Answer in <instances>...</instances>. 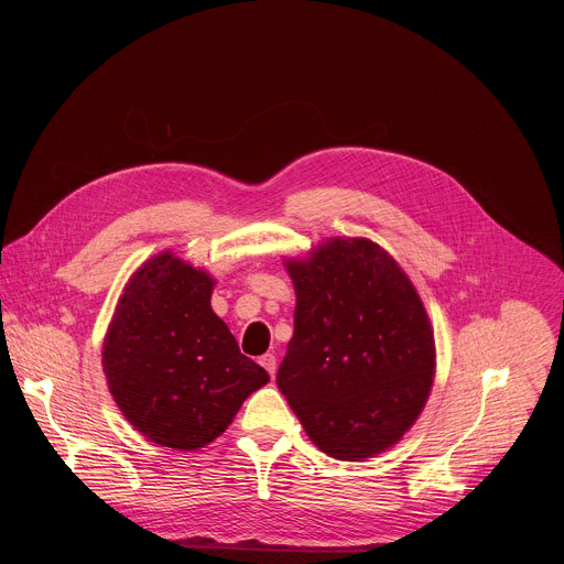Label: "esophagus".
Masks as SVG:
<instances>
[{
    "label": "esophagus",
    "instance_id": "esophagus-1",
    "mask_svg": "<svg viewBox=\"0 0 564 564\" xmlns=\"http://www.w3.org/2000/svg\"><path fill=\"white\" fill-rule=\"evenodd\" d=\"M259 364L268 370V375H270V377H274V375H276V357H274V355H270V352H268V355H263V357L259 359Z\"/></svg>",
    "mask_w": 564,
    "mask_h": 564
}]
</instances>
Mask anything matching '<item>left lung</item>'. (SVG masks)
Returning a JSON list of instances; mask_svg holds the SVG:
<instances>
[{
  "label": "left lung",
  "mask_w": 564,
  "mask_h": 564,
  "mask_svg": "<svg viewBox=\"0 0 564 564\" xmlns=\"http://www.w3.org/2000/svg\"><path fill=\"white\" fill-rule=\"evenodd\" d=\"M288 272L296 307L279 390L324 453H381L413 426L433 386L435 341L413 283L366 238H330Z\"/></svg>",
  "instance_id": "1"
}]
</instances>
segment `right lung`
I'll use <instances>...</instances> for the list:
<instances>
[{
	"label": "right lung",
	"mask_w": 564,
	"mask_h": 564,
	"mask_svg": "<svg viewBox=\"0 0 564 564\" xmlns=\"http://www.w3.org/2000/svg\"><path fill=\"white\" fill-rule=\"evenodd\" d=\"M214 281L170 252L127 283L102 366L122 415L149 442L194 451L231 424L270 375L240 355L212 305Z\"/></svg>",
	"instance_id": "obj_1"
}]
</instances>
